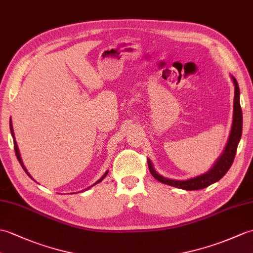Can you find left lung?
Returning <instances> with one entry per match:
<instances>
[{
  "instance_id": "1",
  "label": "left lung",
  "mask_w": 253,
  "mask_h": 253,
  "mask_svg": "<svg viewBox=\"0 0 253 253\" xmlns=\"http://www.w3.org/2000/svg\"><path fill=\"white\" fill-rule=\"evenodd\" d=\"M233 82L235 85V97H234V119H233V126H232V131L230 139H228V142L226 144V148L224 150V153L219 158V161L215 163L213 168L208 171L207 173L199 175V177L193 178L190 180L185 181H178V180H171L164 178L163 175L158 174L153 166H152L151 161L148 160V166L150 169L151 174L158 180L162 183H165L171 186L179 187L182 190H187V191H194V190H202L211 185L214 182L219 181L223 175H224L228 169L231 168L232 164L234 162L235 155H236L237 146L239 143L240 137H242V131H243V112L242 108H240V102H239V87L237 84V81L234 78Z\"/></svg>"
}]
</instances>
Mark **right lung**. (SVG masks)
<instances>
[{"mask_svg":"<svg viewBox=\"0 0 253 253\" xmlns=\"http://www.w3.org/2000/svg\"><path fill=\"white\" fill-rule=\"evenodd\" d=\"M10 132H11V134H13V138H14V133H13V128H11V123H10ZM14 150H15V153H16V156H17V160H18L19 161V163H20V165H21V167L23 168V170H25V171H26V173L29 175V177H30L31 179H32V177H31V175L30 174H29V172L27 171V169L25 168V166H23V164H22V162H21V158H20V155H19V151H18V148H17V144H16V141H14ZM108 172L109 171H107V172H105L104 174H103V177L101 178V179H100L99 181H97V183H99V182L100 181H102L104 178H105V175H107L108 174ZM96 184V183H95Z\"/></svg>","mask_w":253,"mask_h":253,"instance_id":"1","label":"right lung"}]
</instances>
